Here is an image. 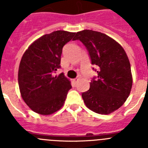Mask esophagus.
<instances>
[{
  "label": "esophagus",
  "instance_id": "esophagus-1",
  "mask_svg": "<svg viewBox=\"0 0 148 148\" xmlns=\"http://www.w3.org/2000/svg\"><path fill=\"white\" fill-rule=\"evenodd\" d=\"M78 80H79V78H74V79H73V82H74V83L76 84L77 82H78Z\"/></svg>",
  "mask_w": 148,
  "mask_h": 148
}]
</instances>
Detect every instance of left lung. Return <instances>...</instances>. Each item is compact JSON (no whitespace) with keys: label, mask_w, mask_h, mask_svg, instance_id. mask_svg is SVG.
Returning <instances> with one entry per match:
<instances>
[{"label":"left lung","mask_w":148,"mask_h":148,"mask_svg":"<svg viewBox=\"0 0 148 148\" xmlns=\"http://www.w3.org/2000/svg\"><path fill=\"white\" fill-rule=\"evenodd\" d=\"M73 40L85 46L91 63L98 67L96 79L82 93L84 104L99 114L113 113L123 105L133 84L130 64L125 49L108 35L93 30L78 32Z\"/></svg>","instance_id":"1"}]
</instances>
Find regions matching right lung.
Segmentation results:
<instances>
[{
	"label": "right lung",
	"mask_w": 148,
	"mask_h": 148,
	"mask_svg": "<svg viewBox=\"0 0 148 148\" xmlns=\"http://www.w3.org/2000/svg\"><path fill=\"white\" fill-rule=\"evenodd\" d=\"M75 32L58 30L35 40L27 48L18 69V85L24 102L40 115L56 113L64 105L70 80L61 73H53L60 68L62 48Z\"/></svg>",
	"instance_id": "add662e5"
}]
</instances>
